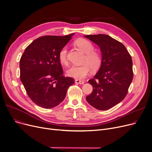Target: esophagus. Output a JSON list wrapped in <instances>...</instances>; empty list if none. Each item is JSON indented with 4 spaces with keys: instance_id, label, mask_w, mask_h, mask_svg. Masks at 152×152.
Wrapping results in <instances>:
<instances>
[{
    "instance_id": "1",
    "label": "esophagus",
    "mask_w": 152,
    "mask_h": 152,
    "mask_svg": "<svg viewBox=\"0 0 152 152\" xmlns=\"http://www.w3.org/2000/svg\"><path fill=\"white\" fill-rule=\"evenodd\" d=\"M75 83L76 84H83L84 83V81H81V80H79V79H76L75 80Z\"/></svg>"
}]
</instances>
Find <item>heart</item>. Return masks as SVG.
Instances as JSON below:
<instances>
[{
  "label": "heart",
  "mask_w": 152,
  "mask_h": 152,
  "mask_svg": "<svg viewBox=\"0 0 152 152\" xmlns=\"http://www.w3.org/2000/svg\"><path fill=\"white\" fill-rule=\"evenodd\" d=\"M75 45L86 54L84 59V64L80 66L73 65L67 70V75L77 79H83L88 75L91 68L98 70L102 64V56L98 52H94L92 44L84 39H79L75 42ZM68 49L66 46L63 47L58 53V60L63 65H67Z\"/></svg>",
  "instance_id": "1"
}]
</instances>
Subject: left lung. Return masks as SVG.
<instances>
[{"mask_svg":"<svg viewBox=\"0 0 152 152\" xmlns=\"http://www.w3.org/2000/svg\"><path fill=\"white\" fill-rule=\"evenodd\" d=\"M84 37L100 47L102 58L99 71L88 81L93 91L86 100L95 108L107 110L121 102L127 94L133 79L131 56L122 43L110 36Z\"/></svg>","mask_w":152,"mask_h":152,"instance_id":"8db88e82","label":"left lung"}]
</instances>
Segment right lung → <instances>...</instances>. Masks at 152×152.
<instances>
[{"label": "right lung", "mask_w": 152, "mask_h": 152, "mask_svg": "<svg viewBox=\"0 0 152 152\" xmlns=\"http://www.w3.org/2000/svg\"><path fill=\"white\" fill-rule=\"evenodd\" d=\"M73 35L40 37L21 56L20 80L29 98L39 107L52 108L58 105L65 99L68 87L75 83L74 79L63 76L58 60L60 49Z\"/></svg>", "instance_id": "obj_1"}]
</instances>
